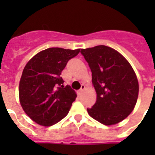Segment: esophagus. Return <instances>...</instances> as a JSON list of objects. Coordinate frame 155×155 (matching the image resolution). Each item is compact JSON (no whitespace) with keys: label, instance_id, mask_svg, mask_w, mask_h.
I'll return each mask as SVG.
<instances>
[{"label":"esophagus","instance_id":"esophagus-1","mask_svg":"<svg viewBox=\"0 0 155 155\" xmlns=\"http://www.w3.org/2000/svg\"><path fill=\"white\" fill-rule=\"evenodd\" d=\"M85 87H86L85 85H84V84H81V89L78 91V94H81L82 92L84 91V90L85 89Z\"/></svg>","mask_w":155,"mask_h":155}]
</instances>
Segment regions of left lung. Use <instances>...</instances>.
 I'll use <instances>...</instances> for the list:
<instances>
[{
    "label": "left lung",
    "instance_id": "1",
    "mask_svg": "<svg viewBox=\"0 0 155 155\" xmlns=\"http://www.w3.org/2000/svg\"><path fill=\"white\" fill-rule=\"evenodd\" d=\"M81 53L91 68L97 94L87 113L106 126L123 121L134 110L139 93L132 66L117 50L103 45L81 49Z\"/></svg>",
    "mask_w": 155,
    "mask_h": 155
}]
</instances>
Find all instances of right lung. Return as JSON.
<instances>
[{
    "mask_svg": "<svg viewBox=\"0 0 155 155\" xmlns=\"http://www.w3.org/2000/svg\"><path fill=\"white\" fill-rule=\"evenodd\" d=\"M80 50L48 48L25 67L19 81V101L27 116L39 125H54L69 113L77 94L71 86L64 85L61 75Z\"/></svg>",
    "mask_w": 155,
    "mask_h": 155,
    "instance_id": "obj_1",
    "label": "right lung"
}]
</instances>
